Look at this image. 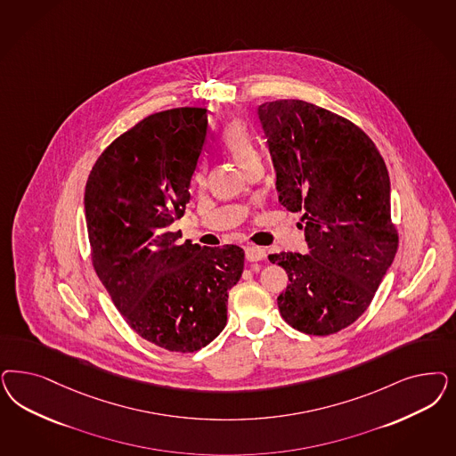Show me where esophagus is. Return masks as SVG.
I'll return each instance as SVG.
<instances>
[{
    "label": "esophagus",
    "instance_id": "obj_1",
    "mask_svg": "<svg viewBox=\"0 0 456 456\" xmlns=\"http://www.w3.org/2000/svg\"><path fill=\"white\" fill-rule=\"evenodd\" d=\"M245 256L248 262H260L265 258V250L260 247H255V245H248L245 248Z\"/></svg>",
    "mask_w": 456,
    "mask_h": 456
}]
</instances>
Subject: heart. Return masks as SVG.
I'll return each mask as SVG.
<instances>
[{
	"label": "heart",
	"mask_w": 456,
	"mask_h": 456,
	"mask_svg": "<svg viewBox=\"0 0 456 456\" xmlns=\"http://www.w3.org/2000/svg\"><path fill=\"white\" fill-rule=\"evenodd\" d=\"M221 144L245 171L255 162H260V149L256 144L255 134L251 133L250 127L241 120H233L223 129ZM192 179L194 183L203 181V167L196 169Z\"/></svg>",
	"instance_id": "1"
}]
</instances>
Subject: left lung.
Segmentation results:
<instances>
[{"instance_id":"obj_1","label":"left lung","mask_w":456,"mask_h":456,"mask_svg":"<svg viewBox=\"0 0 456 456\" xmlns=\"http://www.w3.org/2000/svg\"><path fill=\"white\" fill-rule=\"evenodd\" d=\"M258 118L279 203L302 213L309 247L268 256L290 280L280 314L300 332L336 334L366 312L396 255L386 164L368 134L314 103L265 102Z\"/></svg>"}]
</instances>
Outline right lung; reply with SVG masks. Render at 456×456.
<instances>
[{
    "mask_svg": "<svg viewBox=\"0 0 456 456\" xmlns=\"http://www.w3.org/2000/svg\"><path fill=\"white\" fill-rule=\"evenodd\" d=\"M206 127L201 107L151 114L103 151L86 186L97 277L129 327L171 353L218 338L245 264L236 245L201 248L169 232L190 203Z\"/></svg>",
    "mask_w": 456,
    "mask_h": 456,
    "instance_id": "add662e5",
    "label": "right lung"
}]
</instances>
